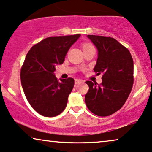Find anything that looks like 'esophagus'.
<instances>
[{
  "mask_svg": "<svg viewBox=\"0 0 152 152\" xmlns=\"http://www.w3.org/2000/svg\"><path fill=\"white\" fill-rule=\"evenodd\" d=\"M81 82H83V80H80V79H75V85H77V84L81 83Z\"/></svg>",
  "mask_w": 152,
  "mask_h": 152,
  "instance_id": "esophagus-1",
  "label": "esophagus"
}]
</instances>
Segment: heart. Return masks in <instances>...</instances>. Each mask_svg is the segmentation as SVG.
Wrapping results in <instances>:
<instances>
[{
    "label": "heart",
    "mask_w": 152,
    "mask_h": 152,
    "mask_svg": "<svg viewBox=\"0 0 152 152\" xmlns=\"http://www.w3.org/2000/svg\"><path fill=\"white\" fill-rule=\"evenodd\" d=\"M90 46H92V45H90V44H89V43H84L83 45V48L90 47Z\"/></svg>",
    "instance_id": "b5f03b06"
}]
</instances>
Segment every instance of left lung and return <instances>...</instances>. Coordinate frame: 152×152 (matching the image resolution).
<instances>
[{
    "label": "left lung",
    "mask_w": 152,
    "mask_h": 152,
    "mask_svg": "<svg viewBox=\"0 0 152 152\" xmlns=\"http://www.w3.org/2000/svg\"><path fill=\"white\" fill-rule=\"evenodd\" d=\"M98 50L94 72L102 73V82L87 81V108L94 115L107 117L124 105L134 83V62L129 50L113 37L88 35Z\"/></svg>",
    "instance_id": "obj_1"
}]
</instances>
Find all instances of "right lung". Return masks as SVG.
Returning a JSON list of instances; mask_svg holds the SVG:
<instances>
[{
	"label": "right lung",
	"mask_w": 152,
	"mask_h": 152,
	"mask_svg": "<svg viewBox=\"0 0 152 152\" xmlns=\"http://www.w3.org/2000/svg\"><path fill=\"white\" fill-rule=\"evenodd\" d=\"M80 36L77 34L47 37L27 53L20 69L21 85L32 107L44 117L60 115L67 106L74 79L59 82L54 72L57 66L63 63L69 48Z\"/></svg>",
	"instance_id": "add662e5"
}]
</instances>
